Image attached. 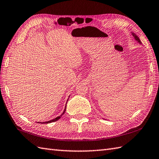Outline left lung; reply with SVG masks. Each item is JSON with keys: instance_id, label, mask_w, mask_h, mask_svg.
I'll return each instance as SVG.
<instances>
[{"instance_id": "1", "label": "left lung", "mask_w": 159, "mask_h": 159, "mask_svg": "<svg viewBox=\"0 0 159 159\" xmlns=\"http://www.w3.org/2000/svg\"><path fill=\"white\" fill-rule=\"evenodd\" d=\"M132 34H133V36L134 37V38H135V39L137 41H138V43H142V42H141V41H140V39H139V37H137V35H136L135 33H132Z\"/></svg>"}]
</instances>
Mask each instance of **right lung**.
I'll return each instance as SVG.
<instances>
[{
	"label": "right lung",
	"instance_id": "add662e5",
	"mask_svg": "<svg viewBox=\"0 0 159 159\" xmlns=\"http://www.w3.org/2000/svg\"><path fill=\"white\" fill-rule=\"evenodd\" d=\"M67 101H68V100H67ZM66 102H67V101H66ZM66 106H65V110H64V111H63V113H62V114L61 116H58V117H56V118H54V119L51 120H49V121H47V122H38V123H41V124H48V123H51V122H55V121H56V120H59L60 118H61V116L65 114V111H66Z\"/></svg>",
	"mask_w": 159,
	"mask_h": 159
}]
</instances>
